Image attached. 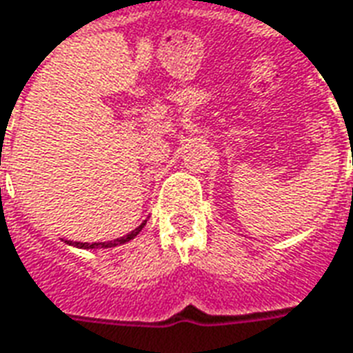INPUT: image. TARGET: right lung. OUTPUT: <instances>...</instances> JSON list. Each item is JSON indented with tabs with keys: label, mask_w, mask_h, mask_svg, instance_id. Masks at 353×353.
Returning <instances> with one entry per match:
<instances>
[{
	"label": "right lung",
	"mask_w": 353,
	"mask_h": 353,
	"mask_svg": "<svg viewBox=\"0 0 353 353\" xmlns=\"http://www.w3.org/2000/svg\"><path fill=\"white\" fill-rule=\"evenodd\" d=\"M147 221H143L139 225L138 229H134L130 234H126V236H121L117 238V240H111V242H92V244H88V242H70V245H75V248H83V250H94V248H115V245H121V244H126V242H130L134 238L138 236L141 229H143V225Z\"/></svg>",
	"instance_id": "1"
}]
</instances>
